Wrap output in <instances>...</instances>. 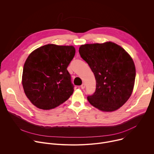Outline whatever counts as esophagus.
Wrapping results in <instances>:
<instances>
[{
	"instance_id": "obj_1",
	"label": "esophagus",
	"mask_w": 154,
	"mask_h": 154,
	"mask_svg": "<svg viewBox=\"0 0 154 154\" xmlns=\"http://www.w3.org/2000/svg\"><path fill=\"white\" fill-rule=\"evenodd\" d=\"M80 88H81L82 89H84L85 88V83H82V85L80 86Z\"/></svg>"
}]
</instances>
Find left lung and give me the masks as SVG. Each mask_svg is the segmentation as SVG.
<instances>
[{
	"instance_id": "1",
	"label": "left lung",
	"mask_w": 154,
	"mask_h": 154,
	"mask_svg": "<svg viewBox=\"0 0 154 154\" xmlns=\"http://www.w3.org/2000/svg\"><path fill=\"white\" fill-rule=\"evenodd\" d=\"M79 51L96 81V91L87 97L88 100L103 112H113L121 107L134 89L136 70L132 58L112 42L86 44Z\"/></svg>"
}]
</instances>
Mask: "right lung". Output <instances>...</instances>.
<instances>
[{
	"label": "right lung",
	"instance_id": "1",
	"mask_svg": "<svg viewBox=\"0 0 154 154\" xmlns=\"http://www.w3.org/2000/svg\"><path fill=\"white\" fill-rule=\"evenodd\" d=\"M75 53L74 47L47 45L33 51L23 68V88L36 107L54 108L72 94L74 85L67 68Z\"/></svg>",
	"mask_w": 154,
	"mask_h": 154
}]
</instances>
